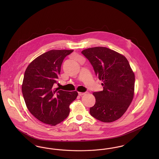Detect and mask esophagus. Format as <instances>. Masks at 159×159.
Wrapping results in <instances>:
<instances>
[{"label":"esophagus","mask_w":159,"mask_h":159,"mask_svg":"<svg viewBox=\"0 0 159 159\" xmlns=\"http://www.w3.org/2000/svg\"><path fill=\"white\" fill-rule=\"evenodd\" d=\"M88 92H79L78 93V94H79V96H82L83 95H85L86 93H87Z\"/></svg>","instance_id":"esophagus-1"}]
</instances>
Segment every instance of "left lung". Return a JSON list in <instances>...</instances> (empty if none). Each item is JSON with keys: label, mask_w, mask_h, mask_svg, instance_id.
Instances as JSON below:
<instances>
[{"label": "left lung", "mask_w": 159, "mask_h": 159, "mask_svg": "<svg viewBox=\"0 0 159 159\" xmlns=\"http://www.w3.org/2000/svg\"><path fill=\"white\" fill-rule=\"evenodd\" d=\"M82 53L102 81L103 91L95 92V104L90 108L92 117L102 122L115 121L123 115L134 93L135 75L125 57L106 47H94Z\"/></svg>", "instance_id": "left-lung-1"}]
</instances>
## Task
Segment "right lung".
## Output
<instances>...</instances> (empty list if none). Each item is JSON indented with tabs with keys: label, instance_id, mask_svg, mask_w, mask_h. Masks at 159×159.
I'll return each instance as SVG.
<instances>
[{
	"label": "right lung",
	"instance_id": "right-lung-1",
	"mask_svg": "<svg viewBox=\"0 0 159 159\" xmlns=\"http://www.w3.org/2000/svg\"><path fill=\"white\" fill-rule=\"evenodd\" d=\"M73 50H51L39 56L26 69L22 92L28 110L37 119L55 126L70 113V104L76 99V91L54 88L62 61Z\"/></svg>",
	"mask_w": 159,
	"mask_h": 159
}]
</instances>
